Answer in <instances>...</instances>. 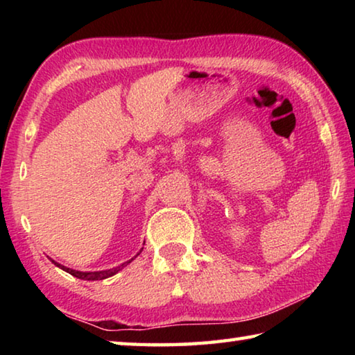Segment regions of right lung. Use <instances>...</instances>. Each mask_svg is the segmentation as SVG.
Wrapping results in <instances>:
<instances>
[{"label": "right lung", "mask_w": 355, "mask_h": 355, "mask_svg": "<svg viewBox=\"0 0 355 355\" xmlns=\"http://www.w3.org/2000/svg\"><path fill=\"white\" fill-rule=\"evenodd\" d=\"M141 252H142V250H141ZM137 255H139V254H137ZM131 260H135V258H131ZM131 260H128V261L122 263V264H120V266H117V268L106 269V271H94V272H83V271H75V269L65 268V266H62V264L56 263L55 260H51V261L55 263L58 268H61L62 271H65V272L71 274V275H73V277H76V279H81V280H103V279L111 277V275H114V274H117V272L120 271V269H123L125 266H127L128 263H131Z\"/></svg>", "instance_id": "add662e5"}]
</instances>
